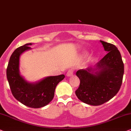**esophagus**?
I'll return each instance as SVG.
<instances>
[{"label":"esophagus","mask_w":131,"mask_h":131,"mask_svg":"<svg viewBox=\"0 0 131 131\" xmlns=\"http://www.w3.org/2000/svg\"><path fill=\"white\" fill-rule=\"evenodd\" d=\"M74 69L72 68V69H69L68 71L67 72V75L68 76V77H70V76H72V75L74 74Z\"/></svg>","instance_id":"esophagus-1"}]
</instances>
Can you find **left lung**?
<instances>
[{"label":"left lung","instance_id":"8db88e82","mask_svg":"<svg viewBox=\"0 0 131 131\" xmlns=\"http://www.w3.org/2000/svg\"><path fill=\"white\" fill-rule=\"evenodd\" d=\"M100 42L106 55L94 68L88 67L76 72L80 83L75 95L82 102L92 106L102 105L116 95L124 74V64L117 48L110 43Z\"/></svg>","mask_w":131,"mask_h":131}]
</instances>
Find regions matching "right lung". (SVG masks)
<instances>
[{"instance_id": "1", "label": "right lung", "mask_w": 131, "mask_h": 131, "mask_svg": "<svg viewBox=\"0 0 131 131\" xmlns=\"http://www.w3.org/2000/svg\"><path fill=\"white\" fill-rule=\"evenodd\" d=\"M32 43L20 46L13 52L6 69V77L14 98L23 105L32 108L47 105L54 98L56 86L64 78L62 74L49 76L39 82H27L19 72V58L24 51L31 49Z\"/></svg>"}]
</instances>
